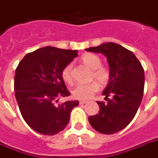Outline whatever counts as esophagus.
Listing matches in <instances>:
<instances>
[{
  "label": "esophagus",
  "instance_id": "obj_1",
  "mask_svg": "<svg viewBox=\"0 0 158 158\" xmlns=\"http://www.w3.org/2000/svg\"><path fill=\"white\" fill-rule=\"evenodd\" d=\"M79 103H80V105H84V104H86V103H87V101H79Z\"/></svg>",
  "mask_w": 158,
  "mask_h": 158
}]
</instances>
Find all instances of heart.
<instances>
[{
  "label": "heart",
  "mask_w": 158,
  "mask_h": 158,
  "mask_svg": "<svg viewBox=\"0 0 158 158\" xmlns=\"http://www.w3.org/2000/svg\"><path fill=\"white\" fill-rule=\"evenodd\" d=\"M81 61L83 64L92 70L91 77L95 78L101 85H106L110 80V72L108 68L101 66V57L94 53L87 52L82 55ZM73 65L68 63L63 68L62 71V77L65 82L71 84L73 77L72 73ZM99 90V85L96 81L89 84H78L73 90V96L76 99L86 101L92 96L94 93Z\"/></svg>",
  "instance_id": "heart-1"
}]
</instances>
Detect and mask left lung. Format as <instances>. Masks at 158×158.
<instances>
[{
  "instance_id": "left-lung-1",
  "label": "left lung",
  "mask_w": 158,
  "mask_h": 158,
  "mask_svg": "<svg viewBox=\"0 0 158 158\" xmlns=\"http://www.w3.org/2000/svg\"><path fill=\"white\" fill-rule=\"evenodd\" d=\"M86 51L105 55L110 80L102 92L107 103L98 101L100 111L88 120L95 130L112 134L124 129L134 118L144 90V70L134 53L114 43H106ZM112 96L111 99L108 97Z\"/></svg>"
}]
</instances>
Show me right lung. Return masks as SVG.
Listing matches in <instances>:
<instances>
[{
	"mask_svg": "<svg viewBox=\"0 0 158 158\" xmlns=\"http://www.w3.org/2000/svg\"><path fill=\"white\" fill-rule=\"evenodd\" d=\"M77 50L47 46L29 52L20 61L15 75V95L28 125L44 135H54L65 129L78 101L57 103L58 97L70 96L62 71Z\"/></svg>",
	"mask_w": 158,
	"mask_h": 158,
	"instance_id": "right-lung-1",
	"label": "right lung"
}]
</instances>
